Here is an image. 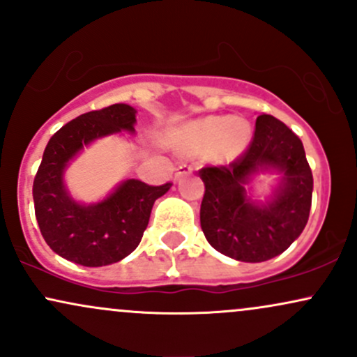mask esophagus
<instances>
[{
    "label": "esophagus",
    "instance_id": "34e87169",
    "mask_svg": "<svg viewBox=\"0 0 357 357\" xmlns=\"http://www.w3.org/2000/svg\"><path fill=\"white\" fill-rule=\"evenodd\" d=\"M190 173H192V166H190V165H179L178 169H176V173H174V178L179 179V178H181V176L190 174Z\"/></svg>",
    "mask_w": 357,
    "mask_h": 357
}]
</instances>
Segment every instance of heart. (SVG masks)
Returning a JSON list of instances; mask_svg holds the SVG:
<instances>
[{"mask_svg":"<svg viewBox=\"0 0 357 357\" xmlns=\"http://www.w3.org/2000/svg\"><path fill=\"white\" fill-rule=\"evenodd\" d=\"M250 134L252 130L245 119L211 116L188 126L179 147L186 154L210 153L211 158L227 161L243 153L250 142Z\"/></svg>","mask_w":357,"mask_h":357,"instance_id":"b5f03b06","label":"heart"}]
</instances>
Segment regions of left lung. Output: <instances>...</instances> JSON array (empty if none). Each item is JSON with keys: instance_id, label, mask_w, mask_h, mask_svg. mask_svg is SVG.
<instances>
[{"instance_id": "obj_1", "label": "left lung", "mask_w": 357, "mask_h": 357, "mask_svg": "<svg viewBox=\"0 0 357 357\" xmlns=\"http://www.w3.org/2000/svg\"><path fill=\"white\" fill-rule=\"evenodd\" d=\"M280 170L281 186L267 205L249 202L243 184L260 169ZM204 196L199 221L213 248L240 261H265L285 252L301 235L312 204V171L304 146L273 116H258L243 154L228 166L199 169Z\"/></svg>"}]
</instances>
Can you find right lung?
Segmentation results:
<instances>
[{
    "label": "right lung",
    "instance_id": "add662e5",
    "mask_svg": "<svg viewBox=\"0 0 357 357\" xmlns=\"http://www.w3.org/2000/svg\"><path fill=\"white\" fill-rule=\"evenodd\" d=\"M136 109L127 104L90 110L65 124L45 147L33 181L35 216L53 252L84 267L116 264L141 243L158 198L173 186L127 179L97 204L75 203L63 186L67 162L96 139L129 130L134 132Z\"/></svg>",
    "mask_w": 357,
    "mask_h": 357
}]
</instances>
